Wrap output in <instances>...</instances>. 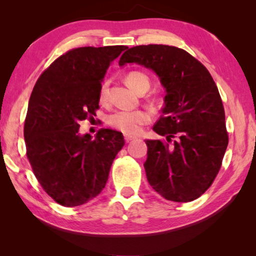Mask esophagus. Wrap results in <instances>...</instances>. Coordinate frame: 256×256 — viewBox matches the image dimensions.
<instances>
[{"instance_id": "esophagus-1", "label": "esophagus", "mask_w": 256, "mask_h": 256, "mask_svg": "<svg viewBox=\"0 0 256 256\" xmlns=\"http://www.w3.org/2000/svg\"><path fill=\"white\" fill-rule=\"evenodd\" d=\"M136 138L135 136H132V135H124V140H126V142H130V141H132V140H135Z\"/></svg>"}]
</instances>
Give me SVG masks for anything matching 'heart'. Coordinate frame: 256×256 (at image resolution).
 <instances>
[{
	"label": "heart",
	"instance_id": "1",
	"mask_svg": "<svg viewBox=\"0 0 256 256\" xmlns=\"http://www.w3.org/2000/svg\"><path fill=\"white\" fill-rule=\"evenodd\" d=\"M126 82L128 86L136 92L142 90H148L150 80L146 73L140 71H132L126 76ZM99 99L101 104H106L108 101V82H102L99 90ZM108 124L114 129H118L124 134H138L141 130L142 126L150 121V114L146 110H116L108 116Z\"/></svg>",
	"mask_w": 256,
	"mask_h": 256
}]
</instances>
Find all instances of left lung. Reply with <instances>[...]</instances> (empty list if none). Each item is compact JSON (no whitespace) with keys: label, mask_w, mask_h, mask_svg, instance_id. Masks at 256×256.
<instances>
[{"label":"left lung","mask_w":256,"mask_h":256,"mask_svg":"<svg viewBox=\"0 0 256 256\" xmlns=\"http://www.w3.org/2000/svg\"><path fill=\"white\" fill-rule=\"evenodd\" d=\"M118 64L152 68L166 88L164 107L146 140L143 164L150 186L166 200L188 202L211 186L228 144L225 110L208 68L183 48L138 45L126 48Z\"/></svg>","instance_id":"obj_1"}]
</instances>
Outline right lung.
Here are the masks:
<instances>
[{"label": "right lung", "instance_id": "right-lung-1", "mask_svg": "<svg viewBox=\"0 0 256 256\" xmlns=\"http://www.w3.org/2000/svg\"><path fill=\"white\" fill-rule=\"evenodd\" d=\"M127 46L72 48L38 78L24 122L26 156L44 191L66 208L86 204L102 191L112 163L124 146L122 132L80 135L79 122L99 108L107 68Z\"/></svg>", "mask_w": 256, "mask_h": 256}]
</instances>
